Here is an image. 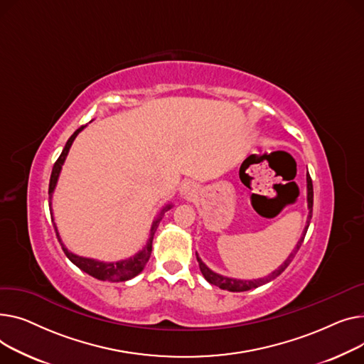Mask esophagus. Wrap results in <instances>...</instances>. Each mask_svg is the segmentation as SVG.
Wrapping results in <instances>:
<instances>
[{
  "label": "esophagus",
  "instance_id": "1",
  "mask_svg": "<svg viewBox=\"0 0 364 364\" xmlns=\"http://www.w3.org/2000/svg\"><path fill=\"white\" fill-rule=\"evenodd\" d=\"M197 194V185L191 181H186L181 185V196L185 198H192Z\"/></svg>",
  "mask_w": 364,
  "mask_h": 364
}]
</instances>
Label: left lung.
Segmentation results:
<instances>
[{
    "mask_svg": "<svg viewBox=\"0 0 364 364\" xmlns=\"http://www.w3.org/2000/svg\"><path fill=\"white\" fill-rule=\"evenodd\" d=\"M307 205H309L307 225H306V228H304V230H303L301 238H300V241L296 242V247L294 248V251L289 254V257L284 262V264H282L279 269L274 270V272H272V274H269L267 277H262V279H252V281L233 279V277H226V276H222V274H219V273H215L213 270H210V269H208V267L201 262V259L198 257V254L196 252V254H197L198 264H200V270H201L203 276L205 277V281H207V282H210L211 285H216V287H219L220 289H226V291H230V292H242V291L254 289V288H257V287H260V285H264V284L270 282L272 279H274V277L279 276V274H281V273H282V272L289 266V263H291V262H292V259L295 257L296 251L300 250V247H301V244H303V241H304L306 233H307L309 225H310L311 215H313V183H311V178H310L309 172H307Z\"/></svg>",
    "mask_w": 364,
    "mask_h": 364,
    "instance_id": "obj_1",
    "label": "left lung"
}]
</instances>
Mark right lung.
Listing matches in <instances>:
<instances>
[{
	"label": "right lung",
	"instance_id": "1",
	"mask_svg": "<svg viewBox=\"0 0 364 364\" xmlns=\"http://www.w3.org/2000/svg\"><path fill=\"white\" fill-rule=\"evenodd\" d=\"M87 126V124H85ZM85 126H80L79 129L75 131V134L69 138V141L66 142V145H64L63 151L60 154V157L57 159V161L54 163V167H53V172H51V178H50V186H48V194H50V211H51V220H53V225H54V230H55V235L58 238V242L61 244V248L64 251V254L68 255V259L76 264L80 270H83L85 273L91 274L92 277H95V279H100V281H112V282H123V281H127V279H132V277H135L136 274H139L146 262L149 260V255H151V251H153V240H154V233L159 228V223L160 220L163 219L164 213L172 207V205H166L161 211L160 215L154 219L153 222V226H151V230H149V238L146 241V245L139 251L136 252L134 257L127 259V260H120V262H116V263H104V262H98V260H94V259H87V257H80V255H76L73 252H70L66 247H64V244L61 242V238H60V233H58V229L54 223V216H53V208H51V200H53V192L55 189V185H57V181H58V176H60V172H61V166L64 164V160H66L68 154H69V149L75 141V138L79 135V132H82L85 129Z\"/></svg>",
	"mask_w": 364,
	"mask_h": 364
}]
</instances>
